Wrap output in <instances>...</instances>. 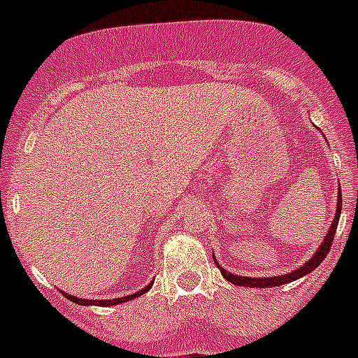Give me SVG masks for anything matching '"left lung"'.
I'll list each match as a JSON object with an SVG mask.
<instances>
[{"label": "left lung", "instance_id": "obj_1", "mask_svg": "<svg viewBox=\"0 0 358 358\" xmlns=\"http://www.w3.org/2000/svg\"><path fill=\"white\" fill-rule=\"evenodd\" d=\"M341 208H343V194H341V188H339V194H337V211H335V218L330 226V231H328V235L324 236V242L321 243V248L317 249V252H315V255L312 256V258H310V260L303 265V267H299L297 271H294V273L283 274V276H274V278H243V276H235V274H231V273H227V271H224V268L217 264V260H215V264H217L218 271L222 273V276L226 278L229 283H233V285H238V287L267 289V287L285 285V283H289V281L297 280V278H303L305 274L312 273L314 268H317L319 265H321V262L327 258L328 252H330L331 242H334V236H335V229H337V224H339Z\"/></svg>", "mask_w": 358, "mask_h": 358}]
</instances>
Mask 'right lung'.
Masks as SVG:
<instances>
[{"instance_id": "obj_1", "label": "right lung", "mask_w": 358, "mask_h": 358, "mask_svg": "<svg viewBox=\"0 0 358 358\" xmlns=\"http://www.w3.org/2000/svg\"><path fill=\"white\" fill-rule=\"evenodd\" d=\"M150 287H152V283L150 285H147L145 287V289H141L140 292H136V294H131V296H127V297H118V299H106V301H94V299H80V297H75V296H69V294H66V292H62L64 294L66 297H68L69 301H73V303H78V305H98V306H110V305H120V303H125V301H131V299H136V297L138 296H143L145 292H147V290H150Z\"/></svg>"}]
</instances>
